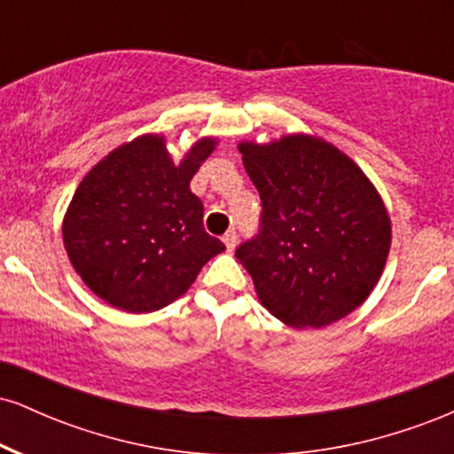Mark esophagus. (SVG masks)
I'll return each instance as SVG.
<instances>
[{
    "label": "esophagus",
    "instance_id": "obj_1",
    "mask_svg": "<svg viewBox=\"0 0 454 454\" xmlns=\"http://www.w3.org/2000/svg\"><path fill=\"white\" fill-rule=\"evenodd\" d=\"M222 241L226 243V247H228V249H234V245H237V232H234V231H228L226 234H223Z\"/></svg>",
    "mask_w": 454,
    "mask_h": 454
}]
</instances>
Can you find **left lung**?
<instances>
[{
    "instance_id": "8db88e82",
    "label": "left lung",
    "mask_w": 454,
    "mask_h": 454,
    "mask_svg": "<svg viewBox=\"0 0 454 454\" xmlns=\"http://www.w3.org/2000/svg\"><path fill=\"white\" fill-rule=\"evenodd\" d=\"M260 231L234 252L260 303L294 328H320L367 299L390 249V220L372 181L322 138L241 143Z\"/></svg>"
}]
</instances>
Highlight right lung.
I'll return each instance as SVG.
<instances>
[{
	"instance_id": "1",
	"label": "right lung",
	"mask_w": 454,
	"mask_h": 454,
	"mask_svg": "<svg viewBox=\"0 0 454 454\" xmlns=\"http://www.w3.org/2000/svg\"><path fill=\"white\" fill-rule=\"evenodd\" d=\"M215 147L202 138L175 164L164 138H134L81 181L64 217L72 267L100 299L129 314L173 303L226 249L202 228L190 181Z\"/></svg>"
}]
</instances>
